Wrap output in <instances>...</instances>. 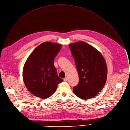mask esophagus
<instances>
[{"label":"esophagus","instance_id":"obj_1","mask_svg":"<svg viewBox=\"0 0 130 130\" xmlns=\"http://www.w3.org/2000/svg\"><path fill=\"white\" fill-rule=\"evenodd\" d=\"M63 80H64V81H67V80H68L67 77H65V78H64Z\"/></svg>","mask_w":130,"mask_h":130}]
</instances>
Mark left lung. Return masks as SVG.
Masks as SVG:
<instances>
[{
  "instance_id": "8db88e82",
  "label": "left lung",
  "mask_w": 130,
  "mask_h": 130,
  "mask_svg": "<svg viewBox=\"0 0 130 130\" xmlns=\"http://www.w3.org/2000/svg\"><path fill=\"white\" fill-rule=\"evenodd\" d=\"M75 61L79 81L73 88L75 95L82 100L96 96L106 83L107 68L102 54L84 41L69 45Z\"/></svg>"
}]
</instances>
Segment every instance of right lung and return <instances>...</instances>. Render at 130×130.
Listing matches in <instances>:
<instances>
[{"mask_svg": "<svg viewBox=\"0 0 130 130\" xmlns=\"http://www.w3.org/2000/svg\"><path fill=\"white\" fill-rule=\"evenodd\" d=\"M62 45L50 42L38 45L29 55L23 70L26 87L34 96L45 99L55 91L58 84L63 82L58 77L54 60Z\"/></svg>", "mask_w": 130, "mask_h": 130, "instance_id": "obj_1", "label": "right lung"}]
</instances>
